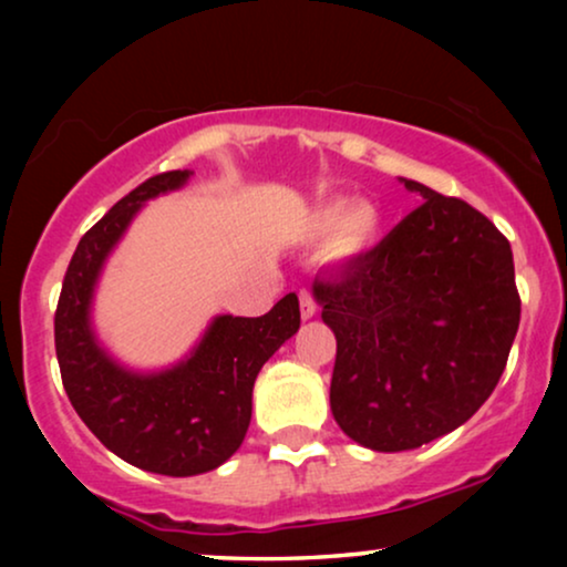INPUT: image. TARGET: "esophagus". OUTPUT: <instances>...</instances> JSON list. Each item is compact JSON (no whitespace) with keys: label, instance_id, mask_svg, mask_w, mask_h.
Masks as SVG:
<instances>
[{"label":"esophagus","instance_id":"1","mask_svg":"<svg viewBox=\"0 0 567 567\" xmlns=\"http://www.w3.org/2000/svg\"><path fill=\"white\" fill-rule=\"evenodd\" d=\"M299 312H301V317H305V320L315 317V312H317L315 297H312V291H309V289H299Z\"/></svg>","mask_w":567,"mask_h":567}]
</instances>
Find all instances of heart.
I'll return each mask as SVG.
<instances>
[{
  "mask_svg": "<svg viewBox=\"0 0 567 567\" xmlns=\"http://www.w3.org/2000/svg\"><path fill=\"white\" fill-rule=\"evenodd\" d=\"M315 231L322 237L336 235V252L353 255L371 243L377 231V216L363 206H328L317 214Z\"/></svg>",
  "mask_w": 567,
  "mask_h": 567,
  "instance_id": "b5f03b06",
  "label": "heart"
}]
</instances>
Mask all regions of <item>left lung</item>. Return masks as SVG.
I'll list each match as a JSON object with an SVG mask.
<instances>
[{
    "instance_id": "1",
    "label": "left lung",
    "mask_w": 567,
    "mask_h": 567,
    "mask_svg": "<svg viewBox=\"0 0 567 567\" xmlns=\"http://www.w3.org/2000/svg\"><path fill=\"white\" fill-rule=\"evenodd\" d=\"M425 198L374 250L317 276L338 340L332 415L374 452H408L460 429L491 398L514 346L522 299L495 224L415 181Z\"/></svg>"
}]
</instances>
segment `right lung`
<instances>
[{
	"instance_id": "add662e5",
	"label": "right lung",
	"mask_w": 567,
	"mask_h": 567,
	"mask_svg": "<svg viewBox=\"0 0 567 567\" xmlns=\"http://www.w3.org/2000/svg\"><path fill=\"white\" fill-rule=\"evenodd\" d=\"M188 177V169L150 177L80 239L53 317L61 382L76 415L123 462L169 477L216 470L237 452L250 425L258 371L301 322L297 293H286L262 317L221 315L188 359L157 374L123 369L97 346L90 305L107 252L144 200L181 188Z\"/></svg>"
}]
</instances>
